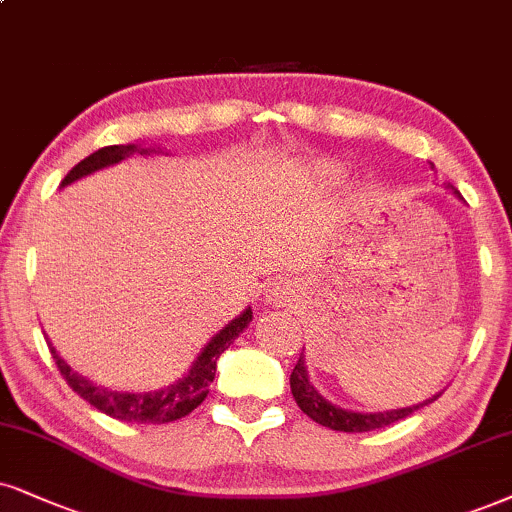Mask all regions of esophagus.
Listing matches in <instances>:
<instances>
[{
    "instance_id": "esophagus-1",
    "label": "esophagus",
    "mask_w": 512,
    "mask_h": 512,
    "mask_svg": "<svg viewBox=\"0 0 512 512\" xmlns=\"http://www.w3.org/2000/svg\"><path fill=\"white\" fill-rule=\"evenodd\" d=\"M288 300H290V286H288V283H276V286L269 290V302L271 304H283Z\"/></svg>"
}]
</instances>
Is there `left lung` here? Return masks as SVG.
Instances as JSON below:
<instances>
[{
  "mask_svg": "<svg viewBox=\"0 0 512 512\" xmlns=\"http://www.w3.org/2000/svg\"><path fill=\"white\" fill-rule=\"evenodd\" d=\"M446 189L454 193L456 198L463 200L461 193H458L451 184H446ZM290 392H293V397L297 401V406L302 409V413H307V416L316 420L319 425H326V428L338 430V432H371L378 428H387V425H392L401 418L411 416L413 411L432 404V401L442 394L439 392L432 399H425L423 404L406 406V409H390V411H375V413L342 409V406H335L326 397H321V392L312 385V380H309L307 364H304V354H300L293 373H290Z\"/></svg>",
  "mask_w": 512,
  "mask_h": 512,
  "instance_id": "obj_1",
  "label": "left lung"
}]
</instances>
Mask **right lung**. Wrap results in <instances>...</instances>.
I'll return each instance as SVG.
<instances>
[{"instance_id":"obj_1","label":"right lung","mask_w":512,"mask_h":512,"mask_svg":"<svg viewBox=\"0 0 512 512\" xmlns=\"http://www.w3.org/2000/svg\"><path fill=\"white\" fill-rule=\"evenodd\" d=\"M134 153L151 155L158 151H155V148H141L137 144L99 148V151L89 155V158H84L82 163H77L73 170L66 174V179L61 181V189L63 186H70L77 179L87 177V174L103 170V167L118 165ZM250 321H252V309L248 307L243 314H238L234 321L226 323L222 331H219L215 338L203 347V352L198 354L184 378H179L177 383L160 387V390H153V392H127V390H111V387L96 385L89 378H84V375L73 371L66 361L58 357L56 347L51 345V342H49V349H51V357L56 361L58 371H61L63 378H66V383L73 387V392L80 394L84 401H89L94 409H99L101 413H106V416H111L115 420H127V423L160 425V423H172V420L189 416L196 406L203 404V399L208 397L210 392V383L215 380L217 359L222 357V352H226V349L234 345V340L245 331V328H248Z\"/></svg>"}]
</instances>
